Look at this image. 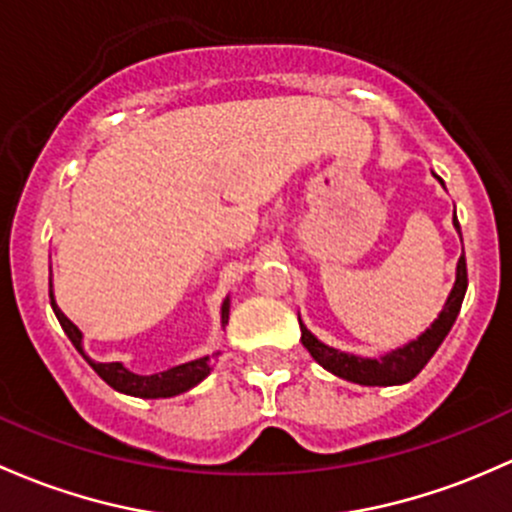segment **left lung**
<instances>
[{
    "label": "left lung",
    "mask_w": 512,
    "mask_h": 512,
    "mask_svg": "<svg viewBox=\"0 0 512 512\" xmlns=\"http://www.w3.org/2000/svg\"><path fill=\"white\" fill-rule=\"evenodd\" d=\"M441 181V179H439ZM454 225L459 230V220H456L454 213ZM461 233V230H459ZM466 287H469V274H466V257H459V265H456V282L454 289H451L449 299H446L444 309H441L439 319L434 321L417 341H410L407 346L397 348V351L383 355V358H360V355H351L336 351V348L321 343L314 333L309 331L304 324H301V343H304L306 351L311 353V358L326 368L328 373L338 375L343 380H351V383L358 385H402L410 383L412 378H417L419 370L429 363L441 341L446 338V333L454 326L456 316L461 311V301H464Z\"/></svg>",
    "instance_id": "obj_1"
}]
</instances>
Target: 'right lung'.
Here are the masks:
<instances>
[{
	"instance_id": "add662e5",
	"label": "right lung",
	"mask_w": 512,
	"mask_h": 512,
	"mask_svg": "<svg viewBox=\"0 0 512 512\" xmlns=\"http://www.w3.org/2000/svg\"><path fill=\"white\" fill-rule=\"evenodd\" d=\"M48 297H51L53 314H56L58 324L63 326V331H66V336L71 338L73 346L78 348V353L88 360L90 368H93L107 385L115 387L117 392H125V395L144 397V400L181 395V392L196 387L203 378H208V373H211V360H215L220 355V353L203 355V358L191 360V363H184V365H176V368L164 370V373H157V375H137L132 373V370H127L122 363H95V360H90L83 351V333L78 331V326H75L61 309H58L56 299H53V292L48 294ZM228 311H230V299H225L223 311H220V314H223V326L228 324Z\"/></svg>"
}]
</instances>
